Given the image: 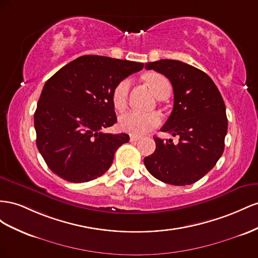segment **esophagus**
<instances>
[{
    "label": "esophagus",
    "instance_id": "esophagus-1",
    "mask_svg": "<svg viewBox=\"0 0 258 258\" xmlns=\"http://www.w3.org/2000/svg\"><path fill=\"white\" fill-rule=\"evenodd\" d=\"M130 139H131V142H138V141H139V139H141V136H136V135H131Z\"/></svg>",
    "mask_w": 258,
    "mask_h": 258
}]
</instances>
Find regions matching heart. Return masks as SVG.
I'll return each instance as SVG.
<instances>
[{"instance_id": "obj_1", "label": "heart", "mask_w": 258, "mask_h": 258, "mask_svg": "<svg viewBox=\"0 0 258 258\" xmlns=\"http://www.w3.org/2000/svg\"><path fill=\"white\" fill-rule=\"evenodd\" d=\"M147 84L159 98L165 91L171 90L168 80L157 72H151L145 77ZM131 81L124 79L117 83L112 91V104L116 110H123L127 105V96ZM161 115L158 112L142 113L137 111H128L123 113L119 119L120 128L133 135H143L153 128L158 127L161 123Z\"/></svg>"}]
</instances>
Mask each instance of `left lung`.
<instances>
[{
    "instance_id": "obj_1",
    "label": "left lung",
    "mask_w": 258,
    "mask_h": 258,
    "mask_svg": "<svg viewBox=\"0 0 258 258\" xmlns=\"http://www.w3.org/2000/svg\"><path fill=\"white\" fill-rule=\"evenodd\" d=\"M147 70L165 76L173 86L174 106L162 132L178 136L153 137L156 150L144 159L149 173L175 186L191 185L207 175L222 157L228 121L217 86L207 73L179 60L161 59L146 63Z\"/></svg>"
}]
</instances>
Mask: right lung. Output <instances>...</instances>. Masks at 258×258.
<instances>
[{"label":"right lung","mask_w":258,"mask_h":258,"mask_svg":"<svg viewBox=\"0 0 258 258\" xmlns=\"http://www.w3.org/2000/svg\"><path fill=\"white\" fill-rule=\"evenodd\" d=\"M144 63L81 56L46 81L34 112L36 147L49 170L69 182H86L111 166L127 134L102 132L116 122L114 86Z\"/></svg>","instance_id":"add662e5"}]
</instances>
